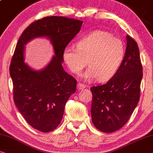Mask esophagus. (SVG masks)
I'll list each match as a JSON object with an SVG mask.
<instances>
[{
  "instance_id": "34e87169",
  "label": "esophagus",
  "mask_w": 153,
  "mask_h": 153,
  "mask_svg": "<svg viewBox=\"0 0 153 153\" xmlns=\"http://www.w3.org/2000/svg\"><path fill=\"white\" fill-rule=\"evenodd\" d=\"M85 88H86L85 85H83V84H81V83L77 84V89L79 90H82L84 89H85Z\"/></svg>"
}]
</instances>
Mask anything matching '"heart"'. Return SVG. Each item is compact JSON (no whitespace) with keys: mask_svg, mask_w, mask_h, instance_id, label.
Masks as SVG:
<instances>
[{"mask_svg":"<svg viewBox=\"0 0 153 153\" xmlns=\"http://www.w3.org/2000/svg\"><path fill=\"white\" fill-rule=\"evenodd\" d=\"M126 55L123 42L108 32L96 30L82 37L77 48L67 46L62 58L71 71L79 74L88 63L89 68L82 77L105 82L117 74Z\"/></svg>","mask_w":153,"mask_h":153,"instance_id":"1","label":"heart"}]
</instances>
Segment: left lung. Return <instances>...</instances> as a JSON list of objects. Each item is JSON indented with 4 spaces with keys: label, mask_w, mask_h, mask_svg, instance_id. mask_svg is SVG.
Segmentation results:
<instances>
[{
    "label": "left lung",
    "mask_w": 153,
    "mask_h": 153,
    "mask_svg": "<svg viewBox=\"0 0 153 153\" xmlns=\"http://www.w3.org/2000/svg\"><path fill=\"white\" fill-rule=\"evenodd\" d=\"M123 62L117 74L103 85L92 87V122L103 132L121 128L136 108L143 77L139 50L136 42L126 36Z\"/></svg>",
    "instance_id": "obj_1"
}]
</instances>
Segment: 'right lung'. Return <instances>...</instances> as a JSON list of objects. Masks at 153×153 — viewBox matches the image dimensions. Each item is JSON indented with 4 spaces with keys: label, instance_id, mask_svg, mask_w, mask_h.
Returning <instances> with one entry per match:
<instances>
[{
    "label": "right lung",
    "instance_id": "obj_1",
    "mask_svg": "<svg viewBox=\"0 0 153 153\" xmlns=\"http://www.w3.org/2000/svg\"><path fill=\"white\" fill-rule=\"evenodd\" d=\"M82 24L64 16L45 17L31 23L17 42L10 67L14 101L25 120L41 132H51L59 126L66 102L76 92V79L62 66V53ZM41 37L50 41L54 55L44 68L34 70L25 62V46Z\"/></svg>",
    "mask_w": 153,
    "mask_h": 153
}]
</instances>
